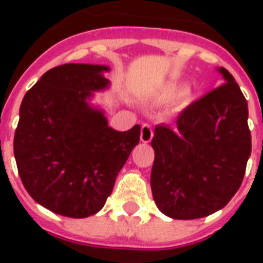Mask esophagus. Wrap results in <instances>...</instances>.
I'll return each mask as SVG.
<instances>
[{
  "label": "esophagus",
  "instance_id": "1",
  "mask_svg": "<svg viewBox=\"0 0 263 263\" xmlns=\"http://www.w3.org/2000/svg\"><path fill=\"white\" fill-rule=\"evenodd\" d=\"M153 136H154V132H153L152 125L150 124H143L142 129H140V140L143 143H148V142H152Z\"/></svg>",
  "mask_w": 263,
  "mask_h": 263
}]
</instances>
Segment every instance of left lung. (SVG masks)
Instances as JSON below:
<instances>
[{
	"label": "left lung",
	"instance_id": "left-lung-1",
	"mask_svg": "<svg viewBox=\"0 0 263 263\" xmlns=\"http://www.w3.org/2000/svg\"><path fill=\"white\" fill-rule=\"evenodd\" d=\"M224 83L192 102L175 127L158 124L152 146V192L176 220H195L227 206L240 187L251 154L249 107L225 68Z\"/></svg>",
	"mask_w": 263,
	"mask_h": 263
}]
</instances>
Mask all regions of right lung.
Returning <instances> with one entry per match:
<instances>
[{"label": "right lung", "instance_id": "right-lung-1", "mask_svg": "<svg viewBox=\"0 0 263 263\" xmlns=\"http://www.w3.org/2000/svg\"><path fill=\"white\" fill-rule=\"evenodd\" d=\"M107 71L64 64L43 73L23 98L13 140L18 175L31 198L60 216L98 213L139 143L138 124L116 131L88 103L94 91L109 86Z\"/></svg>", "mask_w": 263, "mask_h": 263}]
</instances>
